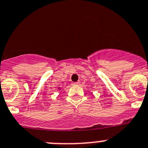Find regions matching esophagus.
I'll return each instance as SVG.
<instances>
[{"instance_id":"34e87169","label":"esophagus","mask_w":148,"mask_h":148,"mask_svg":"<svg viewBox=\"0 0 148 148\" xmlns=\"http://www.w3.org/2000/svg\"><path fill=\"white\" fill-rule=\"evenodd\" d=\"M79 83H80V82H79V81L73 82V83H72V85H73V86H76V85H78Z\"/></svg>"}]
</instances>
